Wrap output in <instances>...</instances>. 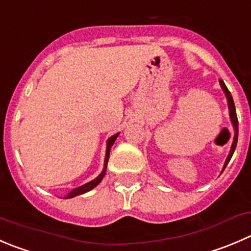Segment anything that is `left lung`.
I'll use <instances>...</instances> for the list:
<instances>
[{"mask_svg": "<svg viewBox=\"0 0 251 251\" xmlns=\"http://www.w3.org/2000/svg\"><path fill=\"white\" fill-rule=\"evenodd\" d=\"M220 84H221V88H222L223 93H225L226 98H227V103H228V110H229V119H230V123H232L233 126V130H234V137H233V142L232 146H230V151H229V154H228L227 159H226L225 165H223V169L227 167V164L229 163L230 158H232L233 153H234L235 147H237V142H238V118H237V111H235V105H234V100H233V97L230 94V92L228 91V88L226 87L225 82L221 81L220 79Z\"/></svg>", "mask_w": 251, "mask_h": 251, "instance_id": "1", "label": "left lung"}]
</instances>
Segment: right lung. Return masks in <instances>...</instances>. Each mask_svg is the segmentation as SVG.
I'll return each instance as SVG.
<instances>
[{"label": "right lung", "mask_w": 251, "mask_h": 251, "mask_svg": "<svg viewBox=\"0 0 251 251\" xmlns=\"http://www.w3.org/2000/svg\"><path fill=\"white\" fill-rule=\"evenodd\" d=\"M119 133H115V135H113L111 137L108 138V141H106V151H105V159H104V167H103V170H101L100 174L98 175V176L96 177V179L91 180L89 182H87V184L84 185H81V186L76 187V189H74V190H71L70 193H67L66 196H64V199H72V198H76V196L78 195H82V194L84 193H88V191H91L92 189H94V187L97 186V185L99 184V182L103 180L104 175H105L106 173V165H108V160H109V154H110V150H111V146L114 145V142H115L116 137L119 136Z\"/></svg>", "instance_id": "obj_1"}]
</instances>
